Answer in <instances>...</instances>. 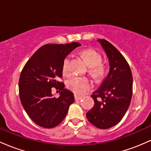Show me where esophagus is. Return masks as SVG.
I'll return each mask as SVG.
<instances>
[{"label": "esophagus", "instance_id": "obj_1", "mask_svg": "<svg viewBox=\"0 0 151 151\" xmlns=\"http://www.w3.org/2000/svg\"><path fill=\"white\" fill-rule=\"evenodd\" d=\"M74 99H75L76 101H79V100H81L82 99V96H77V95H74Z\"/></svg>", "mask_w": 151, "mask_h": 151}]
</instances>
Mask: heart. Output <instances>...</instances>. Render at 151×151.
<instances>
[{
  "label": "heart",
  "instance_id": "b5f03b06",
  "mask_svg": "<svg viewBox=\"0 0 151 151\" xmlns=\"http://www.w3.org/2000/svg\"><path fill=\"white\" fill-rule=\"evenodd\" d=\"M83 56L86 59L90 67V71L93 75L101 76L104 72V67L101 63V55L93 49H87L82 52ZM71 56L68 55L65 58L62 63V72L68 74L70 72ZM67 87L76 94H85L92 88V83L88 78L78 75H73L67 80Z\"/></svg>",
  "mask_w": 151,
  "mask_h": 151
}]
</instances>
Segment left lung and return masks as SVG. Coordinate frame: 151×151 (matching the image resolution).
<instances>
[{
    "label": "left lung",
    "mask_w": 151,
    "mask_h": 151,
    "mask_svg": "<svg viewBox=\"0 0 151 151\" xmlns=\"http://www.w3.org/2000/svg\"><path fill=\"white\" fill-rule=\"evenodd\" d=\"M98 41L106 53L110 70L101 86L91 96L94 105L86 116L94 126L107 129L119 124L129 109L132 98L133 77L122 54L106 40Z\"/></svg>",
    "instance_id": "obj_1"
}]
</instances>
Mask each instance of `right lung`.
Instances as JSON below:
<instances>
[{
    "label": "right lung",
    "instance_id": "obj_1",
    "mask_svg": "<svg viewBox=\"0 0 151 151\" xmlns=\"http://www.w3.org/2000/svg\"><path fill=\"white\" fill-rule=\"evenodd\" d=\"M80 45L78 42L45 45L24 66L19 79L20 101L37 125L52 129L65 119L74 97L59 79L62 77V63L66 56ZM53 88L61 91L60 98L52 96Z\"/></svg>",
    "mask_w": 151,
    "mask_h": 151
}]
</instances>
